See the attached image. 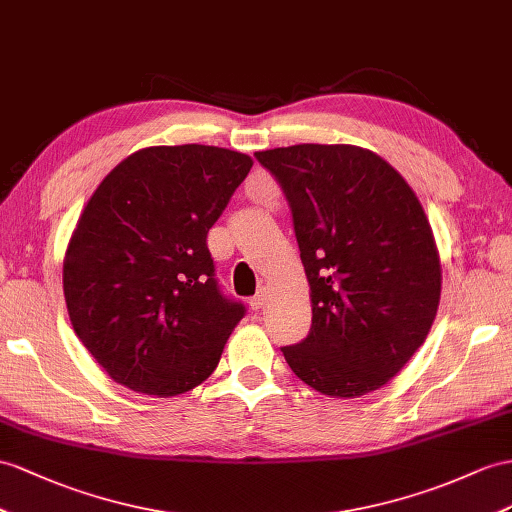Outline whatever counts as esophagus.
Instances as JSON below:
<instances>
[{
    "label": "esophagus",
    "instance_id": "34e87169",
    "mask_svg": "<svg viewBox=\"0 0 512 512\" xmlns=\"http://www.w3.org/2000/svg\"><path fill=\"white\" fill-rule=\"evenodd\" d=\"M267 304V291L260 289L254 297H249V306H252V310H260Z\"/></svg>",
    "mask_w": 512,
    "mask_h": 512
}]
</instances>
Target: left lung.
I'll list each match as a JSON object with an SVG mask.
<instances>
[{
  "instance_id": "left-lung-1",
  "label": "left lung",
  "mask_w": 512,
  "mask_h": 512,
  "mask_svg": "<svg viewBox=\"0 0 512 512\" xmlns=\"http://www.w3.org/2000/svg\"><path fill=\"white\" fill-rule=\"evenodd\" d=\"M289 199L313 326L282 347L295 376L360 397L402 371L441 299V258L408 182L371 149L302 143L256 152Z\"/></svg>"
}]
</instances>
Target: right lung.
I'll use <instances>...</instances> for the list:
<instances>
[{
  "label": "right lung",
  "mask_w": 512,
  "mask_h": 512,
  "mask_svg": "<svg viewBox=\"0 0 512 512\" xmlns=\"http://www.w3.org/2000/svg\"><path fill=\"white\" fill-rule=\"evenodd\" d=\"M252 165L226 147H143L86 202L62 289L78 339L117 384L173 397L219 365L245 306L221 295L206 236Z\"/></svg>",
  "instance_id": "1"
}]
</instances>
